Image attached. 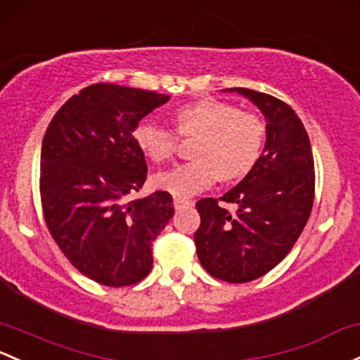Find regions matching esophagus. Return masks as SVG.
Instances as JSON below:
<instances>
[{
	"instance_id": "1",
	"label": "esophagus",
	"mask_w": 360,
	"mask_h": 360,
	"mask_svg": "<svg viewBox=\"0 0 360 360\" xmlns=\"http://www.w3.org/2000/svg\"><path fill=\"white\" fill-rule=\"evenodd\" d=\"M191 205H193L191 200H188V198H181V196H176V198H174V207H176L177 210H179V209H184V207H191Z\"/></svg>"
}]
</instances>
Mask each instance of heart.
Returning <instances> with one entry per match:
<instances>
[{
  "mask_svg": "<svg viewBox=\"0 0 360 360\" xmlns=\"http://www.w3.org/2000/svg\"><path fill=\"white\" fill-rule=\"evenodd\" d=\"M177 132L198 136L193 146V160L155 174L153 184L176 196H193L207 190L219 177L233 181L252 170L262 155L266 124L252 112L221 100H200L176 112ZM134 141L150 158L169 160L177 148L172 129L146 117L136 126Z\"/></svg>",
  "mask_w": 360,
  "mask_h": 360,
  "instance_id": "obj_1",
  "label": "heart"
}]
</instances>
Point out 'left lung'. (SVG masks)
<instances>
[{"mask_svg":"<svg viewBox=\"0 0 360 360\" xmlns=\"http://www.w3.org/2000/svg\"><path fill=\"white\" fill-rule=\"evenodd\" d=\"M229 91L247 96L266 117V146L252 170L218 205L217 198L196 203L195 233L200 264L214 278L248 283L274 269L293 248L314 203V157L309 134L285 101L247 88Z\"/></svg>","mask_w":360,"mask_h":360,"instance_id":"1","label":"left lung"}]
</instances>
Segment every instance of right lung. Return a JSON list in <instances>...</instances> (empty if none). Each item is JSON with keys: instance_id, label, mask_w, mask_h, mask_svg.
Returning a JSON list of instances; mask_svg holds the SVG:
<instances>
[{"instance_id": "add662e5", "label": "right lung", "mask_w": 360, "mask_h": 360, "mask_svg": "<svg viewBox=\"0 0 360 360\" xmlns=\"http://www.w3.org/2000/svg\"><path fill=\"white\" fill-rule=\"evenodd\" d=\"M169 100L108 82L88 86L62 105L43 138L39 190L48 231L72 266L100 285L145 279L153 241L174 215L167 191L129 202L148 172L134 129Z\"/></svg>"}]
</instances>
